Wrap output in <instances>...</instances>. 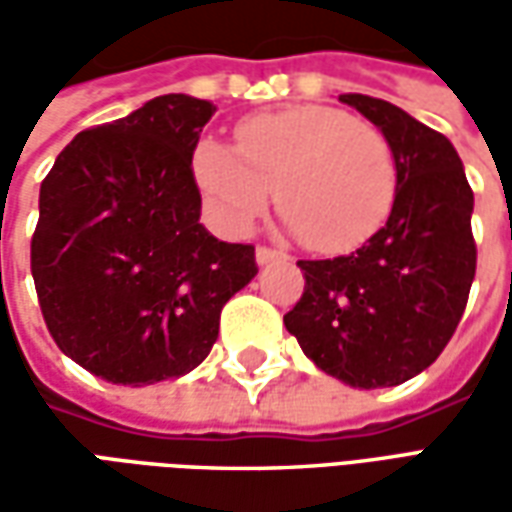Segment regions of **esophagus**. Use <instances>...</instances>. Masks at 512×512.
Listing matches in <instances>:
<instances>
[{
	"label": "esophagus",
	"mask_w": 512,
	"mask_h": 512,
	"mask_svg": "<svg viewBox=\"0 0 512 512\" xmlns=\"http://www.w3.org/2000/svg\"><path fill=\"white\" fill-rule=\"evenodd\" d=\"M282 252H277V249H268V246H257L255 249V260L257 266H266V263H274V260H282Z\"/></svg>",
	"instance_id": "34e87169"
}]
</instances>
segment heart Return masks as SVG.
<instances>
[{
	"mask_svg": "<svg viewBox=\"0 0 512 512\" xmlns=\"http://www.w3.org/2000/svg\"><path fill=\"white\" fill-rule=\"evenodd\" d=\"M194 178L227 233H246L277 186L290 230L318 252L354 249L386 222L397 167L386 136L332 106H288L235 126V147L202 139Z\"/></svg>",
	"mask_w": 512,
	"mask_h": 512,
	"instance_id": "b5f03b06",
	"label": "heart"
}]
</instances>
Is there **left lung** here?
<instances>
[{
  "mask_svg": "<svg viewBox=\"0 0 512 512\" xmlns=\"http://www.w3.org/2000/svg\"><path fill=\"white\" fill-rule=\"evenodd\" d=\"M340 101L392 147L395 202L356 252L299 260L307 285L285 329L326 376L356 389L397 386L433 365L461 323L477 268L474 194L447 136L381 98Z\"/></svg>",
  "mask_w": 512,
  "mask_h": 512,
  "instance_id": "8db88e82",
  "label": "left lung"
}]
</instances>
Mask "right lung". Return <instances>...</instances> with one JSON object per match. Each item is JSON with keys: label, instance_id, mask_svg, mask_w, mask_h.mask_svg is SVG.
Listing matches in <instances>:
<instances>
[{"label": "right lung", "instance_id": "1", "mask_svg": "<svg viewBox=\"0 0 512 512\" xmlns=\"http://www.w3.org/2000/svg\"><path fill=\"white\" fill-rule=\"evenodd\" d=\"M211 101L158 95L73 136L40 183L32 279L54 343L93 376L145 386L211 354L255 246L200 224L191 156Z\"/></svg>", "mask_w": 512, "mask_h": 512}]
</instances>
